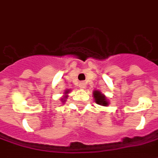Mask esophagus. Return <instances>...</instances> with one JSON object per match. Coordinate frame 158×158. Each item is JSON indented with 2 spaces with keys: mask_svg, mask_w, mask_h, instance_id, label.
<instances>
[{
  "mask_svg": "<svg viewBox=\"0 0 158 158\" xmlns=\"http://www.w3.org/2000/svg\"><path fill=\"white\" fill-rule=\"evenodd\" d=\"M79 87L80 88V89H84V88H85V83L80 82L79 84Z\"/></svg>",
  "mask_w": 158,
  "mask_h": 158,
  "instance_id": "34e87169",
  "label": "esophagus"
}]
</instances>
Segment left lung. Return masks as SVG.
<instances>
[{"mask_svg": "<svg viewBox=\"0 0 158 158\" xmlns=\"http://www.w3.org/2000/svg\"><path fill=\"white\" fill-rule=\"evenodd\" d=\"M93 97L95 99V102L100 106H107L109 105V102L106 99V96L101 92L100 90H94L93 91Z\"/></svg>", "mask_w": 158, "mask_h": 158, "instance_id": "obj_1", "label": "left lung"}]
</instances>
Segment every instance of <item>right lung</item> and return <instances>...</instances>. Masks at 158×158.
I'll return each instance as SVG.
<instances>
[{
  "mask_svg": "<svg viewBox=\"0 0 158 158\" xmlns=\"http://www.w3.org/2000/svg\"><path fill=\"white\" fill-rule=\"evenodd\" d=\"M70 91H71L70 89H66L65 92H64V96H63V98H62V99H61V101H62V102H65L66 99H67V97H68V94H69Z\"/></svg>",
  "mask_w": 158,
  "mask_h": 158,
  "instance_id": "right-lung-1",
  "label": "right lung"
}]
</instances>
